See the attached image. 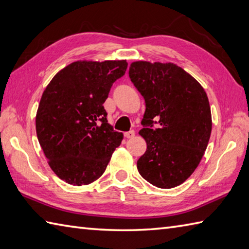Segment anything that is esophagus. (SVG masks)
I'll list each match as a JSON object with an SVG mask.
<instances>
[{
  "instance_id": "esophagus-1",
  "label": "esophagus",
  "mask_w": 249,
  "mask_h": 249,
  "mask_svg": "<svg viewBox=\"0 0 249 249\" xmlns=\"http://www.w3.org/2000/svg\"><path fill=\"white\" fill-rule=\"evenodd\" d=\"M134 135H135V132H134V130H131V131H128V132H124V138H126V139H131V138H133Z\"/></svg>"
}]
</instances>
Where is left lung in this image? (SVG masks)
I'll return each mask as SVG.
<instances>
[{
	"mask_svg": "<svg viewBox=\"0 0 249 249\" xmlns=\"http://www.w3.org/2000/svg\"><path fill=\"white\" fill-rule=\"evenodd\" d=\"M129 76L146 105L140 134L147 149L138 160L139 173L158 188H174L194 173L209 144L212 115L206 92L173 63L138 61L130 65Z\"/></svg>",
	"mask_w": 249,
	"mask_h": 249,
	"instance_id": "left-lung-1",
	"label": "left lung"
}]
</instances>
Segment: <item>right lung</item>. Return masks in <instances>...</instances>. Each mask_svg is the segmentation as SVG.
Listing matches in <instances>:
<instances>
[{
    "instance_id": "obj_1",
    "label": "right lung",
    "mask_w": 249,
    "mask_h": 249,
    "mask_svg": "<svg viewBox=\"0 0 249 249\" xmlns=\"http://www.w3.org/2000/svg\"><path fill=\"white\" fill-rule=\"evenodd\" d=\"M125 60L77 61L54 75L36 114V134L49 166L70 185H88L104 173L124 135L107 124L103 103L124 75Z\"/></svg>"
}]
</instances>
